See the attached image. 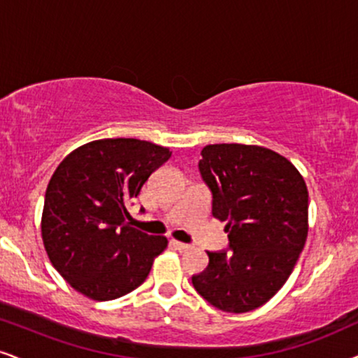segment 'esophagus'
<instances>
[{"label": "esophagus", "instance_id": "obj_1", "mask_svg": "<svg viewBox=\"0 0 358 358\" xmlns=\"http://www.w3.org/2000/svg\"><path fill=\"white\" fill-rule=\"evenodd\" d=\"M171 244H172V245H174V247H176V249H178V250H179V252H184V250L191 249V245H189V244H184V242H179V241H172V242H171Z\"/></svg>", "mask_w": 358, "mask_h": 358}]
</instances>
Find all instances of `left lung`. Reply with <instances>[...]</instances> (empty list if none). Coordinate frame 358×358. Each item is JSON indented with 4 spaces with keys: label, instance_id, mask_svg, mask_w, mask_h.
Returning a JSON list of instances; mask_svg holds the SVG:
<instances>
[{
    "label": "left lung",
    "instance_id": "left-lung-1",
    "mask_svg": "<svg viewBox=\"0 0 358 358\" xmlns=\"http://www.w3.org/2000/svg\"><path fill=\"white\" fill-rule=\"evenodd\" d=\"M201 156L213 215L227 222L231 252H207L209 266L192 275V285L219 310H255L282 289L306 245V180L289 159L262 145L209 144Z\"/></svg>",
    "mask_w": 358,
    "mask_h": 358
}]
</instances>
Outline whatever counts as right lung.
<instances>
[{"instance_id": "1", "label": "right lung", "mask_w": 358, "mask_h": 358, "mask_svg": "<svg viewBox=\"0 0 358 358\" xmlns=\"http://www.w3.org/2000/svg\"><path fill=\"white\" fill-rule=\"evenodd\" d=\"M149 141L98 139L69 152L48 184L41 236L52 267L92 301L132 292L167 247L164 236L131 227L126 207L171 157Z\"/></svg>"}]
</instances>
